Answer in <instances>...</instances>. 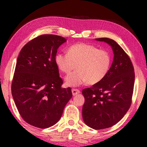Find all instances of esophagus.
Masks as SVG:
<instances>
[{
    "label": "esophagus",
    "mask_w": 147,
    "mask_h": 147,
    "mask_svg": "<svg viewBox=\"0 0 147 147\" xmlns=\"http://www.w3.org/2000/svg\"><path fill=\"white\" fill-rule=\"evenodd\" d=\"M71 92H72V94H73V96H76V95H78V94L80 93V91L79 90L74 89V88L71 90Z\"/></svg>",
    "instance_id": "1"
}]
</instances>
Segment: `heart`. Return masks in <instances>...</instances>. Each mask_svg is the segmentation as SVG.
<instances>
[{"mask_svg":"<svg viewBox=\"0 0 147 147\" xmlns=\"http://www.w3.org/2000/svg\"><path fill=\"white\" fill-rule=\"evenodd\" d=\"M56 65L60 71L69 74L65 78L68 86H78L87 83L95 85L102 81L110 71L111 54L108 50L99 49L87 43H76L68 48L67 53H58L55 57Z\"/></svg>","mask_w":147,"mask_h":147,"instance_id":"heart-1","label":"heart"}]
</instances>
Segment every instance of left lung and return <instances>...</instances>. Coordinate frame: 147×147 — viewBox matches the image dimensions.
Segmentation results:
<instances>
[{
  "label": "left lung",
  "mask_w": 147,
  "mask_h": 147,
  "mask_svg": "<svg viewBox=\"0 0 147 147\" xmlns=\"http://www.w3.org/2000/svg\"><path fill=\"white\" fill-rule=\"evenodd\" d=\"M112 47L114 59L104 79L82 90L85 102L82 117L86 125L96 130L110 128L123 118L131 105L134 84V67L130 57L115 41L98 38Z\"/></svg>",
  "instance_id": "8db88e82"
}]
</instances>
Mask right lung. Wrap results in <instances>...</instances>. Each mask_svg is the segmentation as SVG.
I'll return each instance as SVG.
<instances>
[{
  "label": "right lung",
  "mask_w": 147,
  "mask_h": 147,
  "mask_svg": "<svg viewBox=\"0 0 147 147\" xmlns=\"http://www.w3.org/2000/svg\"><path fill=\"white\" fill-rule=\"evenodd\" d=\"M65 42L61 36H38L22 48L17 58L12 96L23 119L35 127L57 123L72 97L71 88H61L55 62L57 49Z\"/></svg>",
  "instance_id": "add662e5"
}]
</instances>
